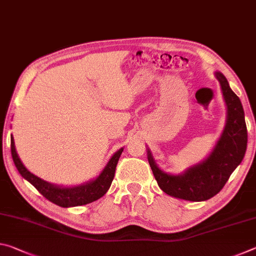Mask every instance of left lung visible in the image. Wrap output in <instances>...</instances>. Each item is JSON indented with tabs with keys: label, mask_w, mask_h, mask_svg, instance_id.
<instances>
[{
	"label": "left lung",
	"mask_w": 256,
	"mask_h": 256,
	"mask_svg": "<svg viewBox=\"0 0 256 256\" xmlns=\"http://www.w3.org/2000/svg\"><path fill=\"white\" fill-rule=\"evenodd\" d=\"M227 108L226 124L214 149L196 164L180 174L164 172L146 148L148 162L159 188L168 196L188 201H206L220 192L242 162L248 146V128L242 102L222 72L216 71Z\"/></svg>",
	"instance_id": "1"
}]
</instances>
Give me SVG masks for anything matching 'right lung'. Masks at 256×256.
I'll use <instances>...</instances> for the list:
<instances>
[{"label": "right lung", "instance_id": "1", "mask_svg": "<svg viewBox=\"0 0 256 256\" xmlns=\"http://www.w3.org/2000/svg\"><path fill=\"white\" fill-rule=\"evenodd\" d=\"M123 149L124 148L118 149L112 156L106 166L104 167V170L97 177L80 185L62 186L52 184L50 182L42 180L40 177L34 175L24 167L18 154H16L14 138L11 134V154L20 175L24 180H27L30 184L34 185L38 190V192L42 196H44L47 200L63 208L84 206L105 196L110 188L112 180H114L116 164H118L120 154L123 152Z\"/></svg>", "mask_w": 256, "mask_h": 256}]
</instances>
